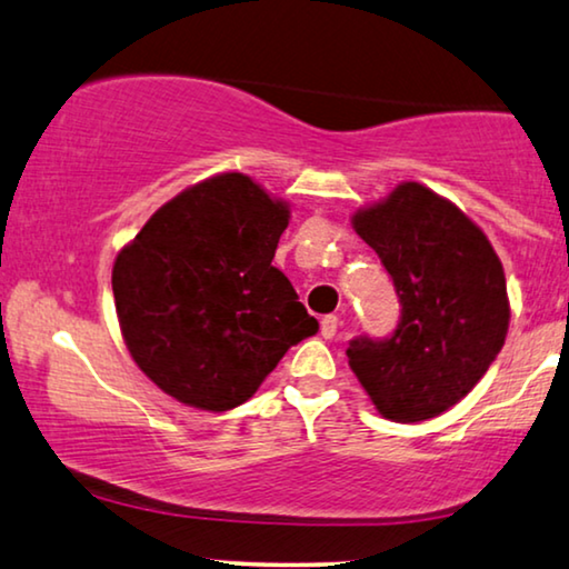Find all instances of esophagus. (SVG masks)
I'll return each instance as SVG.
<instances>
[{"instance_id": "1", "label": "esophagus", "mask_w": 569, "mask_h": 569, "mask_svg": "<svg viewBox=\"0 0 569 569\" xmlns=\"http://www.w3.org/2000/svg\"><path fill=\"white\" fill-rule=\"evenodd\" d=\"M338 327H340V317L327 315V317H322V322H319V332H322V338H335Z\"/></svg>"}]
</instances>
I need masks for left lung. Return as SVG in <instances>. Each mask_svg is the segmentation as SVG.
Instances as JSON below:
<instances>
[{"instance_id":"1","label":"left lung","mask_w":569,"mask_h":569,"mask_svg":"<svg viewBox=\"0 0 569 569\" xmlns=\"http://www.w3.org/2000/svg\"><path fill=\"white\" fill-rule=\"evenodd\" d=\"M353 229L395 281L402 315L389 338L350 342L348 363L383 418H436L475 389L506 342L502 262L461 208L420 182L356 211Z\"/></svg>"}]
</instances>
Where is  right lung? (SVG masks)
Here are the masks:
<instances>
[{
	"instance_id": "obj_1",
	"label": "right lung",
	"mask_w": 569,
	"mask_h": 569,
	"mask_svg": "<svg viewBox=\"0 0 569 569\" xmlns=\"http://www.w3.org/2000/svg\"><path fill=\"white\" fill-rule=\"evenodd\" d=\"M288 219V203L242 172H223L174 196L118 252L126 348L164 395L234 410L288 348L319 330L273 268Z\"/></svg>"
}]
</instances>
